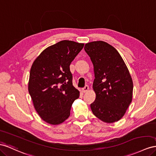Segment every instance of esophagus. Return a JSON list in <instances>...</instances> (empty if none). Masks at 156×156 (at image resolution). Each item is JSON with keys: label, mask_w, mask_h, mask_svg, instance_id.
I'll list each match as a JSON object with an SVG mask.
<instances>
[{"label": "esophagus", "mask_w": 156, "mask_h": 156, "mask_svg": "<svg viewBox=\"0 0 156 156\" xmlns=\"http://www.w3.org/2000/svg\"><path fill=\"white\" fill-rule=\"evenodd\" d=\"M88 89H89V87H88V86L86 85L85 87L82 88V91H83V92H86L88 90Z\"/></svg>", "instance_id": "esophagus-1"}]
</instances>
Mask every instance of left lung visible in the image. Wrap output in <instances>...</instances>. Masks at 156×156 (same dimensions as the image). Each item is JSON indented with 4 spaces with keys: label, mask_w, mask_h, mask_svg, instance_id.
I'll return each mask as SVG.
<instances>
[{
    "label": "left lung",
    "mask_w": 156,
    "mask_h": 156,
    "mask_svg": "<svg viewBox=\"0 0 156 156\" xmlns=\"http://www.w3.org/2000/svg\"><path fill=\"white\" fill-rule=\"evenodd\" d=\"M85 50L94 66L96 99L90 104L93 114L106 123L122 118L132 101L133 83L117 50L104 41L87 43Z\"/></svg>",
    "instance_id": "obj_1"
}]
</instances>
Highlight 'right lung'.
Masks as SVG:
<instances>
[{
    "mask_svg": "<svg viewBox=\"0 0 156 156\" xmlns=\"http://www.w3.org/2000/svg\"><path fill=\"white\" fill-rule=\"evenodd\" d=\"M83 47V43L60 41L44 50L31 66L29 94L38 114L48 123L58 125L68 119L71 105L79 97L69 66Z\"/></svg>",
    "mask_w": 156,
    "mask_h": 156,
    "instance_id": "add662e5",
    "label": "right lung"
}]
</instances>
